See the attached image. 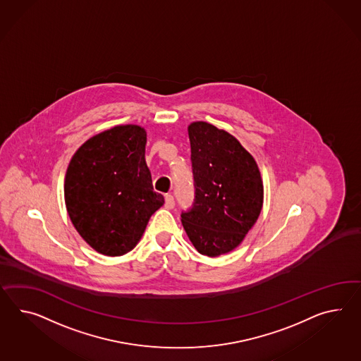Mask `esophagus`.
<instances>
[{
    "mask_svg": "<svg viewBox=\"0 0 361 361\" xmlns=\"http://www.w3.org/2000/svg\"><path fill=\"white\" fill-rule=\"evenodd\" d=\"M166 207L169 209V210L175 207V200H173V197L171 194H166Z\"/></svg>",
    "mask_w": 361,
    "mask_h": 361,
    "instance_id": "esophagus-1",
    "label": "esophagus"
}]
</instances>
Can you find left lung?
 <instances>
[{
  "mask_svg": "<svg viewBox=\"0 0 361 361\" xmlns=\"http://www.w3.org/2000/svg\"><path fill=\"white\" fill-rule=\"evenodd\" d=\"M195 198L181 214L198 253L219 257L238 247L264 204V183L255 158L228 132L204 121L188 126Z\"/></svg>",
  "mask_w": 361,
  "mask_h": 361,
  "instance_id": "obj_1",
  "label": "left lung"
}]
</instances>
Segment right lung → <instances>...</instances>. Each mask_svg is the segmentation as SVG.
<instances>
[{
  "instance_id": "1",
  "label": "right lung",
  "mask_w": 361,
  "mask_h": 361,
  "mask_svg": "<svg viewBox=\"0 0 361 361\" xmlns=\"http://www.w3.org/2000/svg\"><path fill=\"white\" fill-rule=\"evenodd\" d=\"M140 125H117L88 138L71 159L63 194L80 238L100 255H126L164 204L155 193Z\"/></svg>"
}]
</instances>
